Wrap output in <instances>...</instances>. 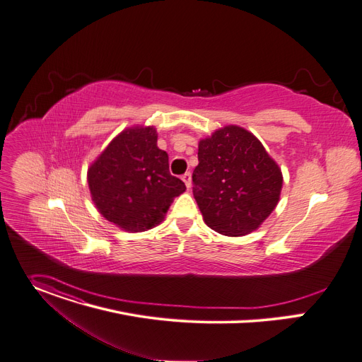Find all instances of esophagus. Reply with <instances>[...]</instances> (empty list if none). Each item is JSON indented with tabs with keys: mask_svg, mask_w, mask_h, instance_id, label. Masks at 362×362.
I'll use <instances>...</instances> for the list:
<instances>
[{
	"mask_svg": "<svg viewBox=\"0 0 362 362\" xmlns=\"http://www.w3.org/2000/svg\"><path fill=\"white\" fill-rule=\"evenodd\" d=\"M182 180L185 182L186 187L189 189V187L192 186V173H190V172H186V173L182 176Z\"/></svg>",
	"mask_w": 362,
	"mask_h": 362,
	"instance_id": "obj_1",
	"label": "esophagus"
}]
</instances>
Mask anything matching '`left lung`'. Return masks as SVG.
I'll return each instance as SVG.
<instances>
[{
  "label": "left lung",
  "mask_w": 362,
  "mask_h": 362,
  "mask_svg": "<svg viewBox=\"0 0 362 362\" xmlns=\"http://www.w3.org/2000/svg\"><path fill=\"white\" fill-rule=\"evenodd\" d=\"M193 196L214 231L240 237L276 208L283 177L276 161L247 129L228 125L199 143Z\"/></svg>",
  "instance_id": "left-lung-1"
}]
</instances>
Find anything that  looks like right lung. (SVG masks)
I'll list each match as a JSON object with an SVG mask.
<instances>
[{"instance_id":"obj_1","label":"right lung","mask_w":362,"mask_h":362,"mask_svg":"<svg viewBox=\"0 0 362 362\" xmlns=\"http://www.w3.org/2000/svg\"><path fill=\"white\" fill-rule=\"evenodd\" d=\"M92 199L104 218L129 233L160 223L185 183L169 172L151 127L121 133L88 170Z\"/></svg>"}]
</instances>
